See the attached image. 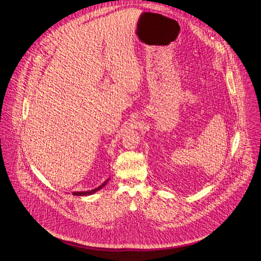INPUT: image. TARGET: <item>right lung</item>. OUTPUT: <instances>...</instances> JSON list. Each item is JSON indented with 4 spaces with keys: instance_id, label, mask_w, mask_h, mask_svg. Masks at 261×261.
Here are the masks:
<instances>
[{
    "instance_id": "obj_1",
    "label": "right lung",
    "mask_w": 261,
    "mask_h": 261,
    "mask_svg": "<svg viewBox=\"0 0 261 261\" xmlns=\"http://www.w3.org/2000/svg\"><path fill=\"white\" fill-rule=\"evenodd\" d=\"M107 181H108V180H106V181H105L101 186H99V187H97V188H94V189H91V191H87V192H79V193H73V195H75V196H88V195H92V194H94L96 192H98L99 189H101L102 187H104V186L106 185Z\"/></svg>"
}]
</instances>
